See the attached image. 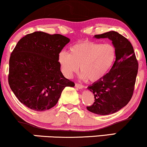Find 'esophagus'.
<instances>
[{
	"label": "esophagus",
	"instance_id": "obj_1",
	"mask_svg": "<svg viewBox=\"0 0 147 147\" xmlns=\"http://www.w3.org/2000/svg\"><path fill=\"white\" fill-rule=\"evenodd\" d=\"M75 86L78 89H82L84 88V86L82 84H79V83H76L75 84Z\"/></svg>",
	"mask_w": 147,
	"mask_h": 147
}]
</instances>
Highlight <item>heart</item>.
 <instances>
[{"mask_svg":"<svg viewBox=\"0 0 147 147\" xmlns=\"http://www.w3.org/2000/svg\"><path fill=\"white\" fill-rule=\"evenodd\" d=\"M70 52L61 51L58 55L61 70L70 78L80 69L81 77L97 82L111 70L116 59V49L110 43L84 41L75 43Z\"/></svg>","mask_w":147,"mask_h":147,"instance_id":"1","label":"heart"}]
</instances>
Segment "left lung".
<instances>
[{
  "instance_id": "8db88e82",
  "label": "left lung",
  "mask_w": 147,
  "mask_h": 147,
  "mask_svg": "<svg viewBox=\"0 0 147 147\" xmlns=\"http://www.w3.org/2000/svg\"><path fill=\"white\" fill-rule=\"evenodd\" d=\"M109 38L116 49V59L110 71L88 86L95 102L86 109L97 115H110L124 107L132 97L138 70V62L130 41L120 34L111 31L95 35Z\"/></svg>"
}]
</instances>
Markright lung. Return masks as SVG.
<instances>
[{
  "instance_id": "right-lung-1",
  "label": "right lung",
  "mask_w": 147,
  "mask_h": 147,
  "mask_svg": "<svg viewBox=\"0 0 147 147\" xmlns=\"http://www.w3.org/2000/svg\"><path fill=\"white\" fill-rule=\"evenodd\" d=\"M70 39L59 34L43 32L21 38L9 58L8 82L22 104L32 110L54 107L65 87L75 83L60 70L58 55Z\"/></svg>"
}]
</instances>
